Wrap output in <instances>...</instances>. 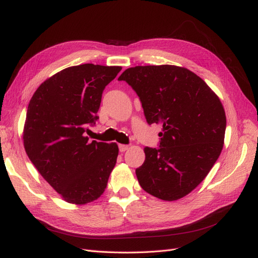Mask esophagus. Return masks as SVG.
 <instances>
[{
    "label": "esophagus",
    "instance_id": "esophagus-1",
    "mask_svg": "<svg viewBox=\"0 0 258 258\" xmlns=\"http://www.w3.org/2000/svg\"><path fill=\"white\" fill-rule=\"evenodd\" d=\"M118 147H119V152H126L128 148H129V146L128 145H124V144H119L118 145Z\"/></svg>",
    "mask_w": 258,
    "mask_h": 258
}]
</instances>
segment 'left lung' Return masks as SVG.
Segmentation results:
<instances>
[{"instance_id":"1","label":"left lung","mask_w":258,"mask_h":258,"mask_svg":"<svg viewBox=\"0 0 258 258\" xmlns=\"http://www.w3.org/2000/svg\"><path fill=\"white\" fill-rule=\"evenodd\" d=\"M124 81L141 101L148 124L161 123L159 147H145L136 170L142 188L162 200L188 195L220 156L226 115L221 100L199 76L175 66L127 69Z\"/></svg>"}]
</instances>
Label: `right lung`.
Returning a JSON list of instances; mask_svg holds the SVG:
<instances>
[{"label": "right lung", "mask_w": 258, "mask_h": 258, "mask_svg": "<svg viewBox=\"0 0 258 258\" xmlns=\"http://www.w3.org/2000/svg\"><path fill=\"white\" fill-rule=\"evenodd\" d=\"M120 70L92 63L70 67L45 81L30 100L23 129L26 153L70 204L98 199L115 167L117 144L90 141L86 132L99 119L105 86Z\"/></svg>", "instance_id": "right-lung-1"}]
</instances>
